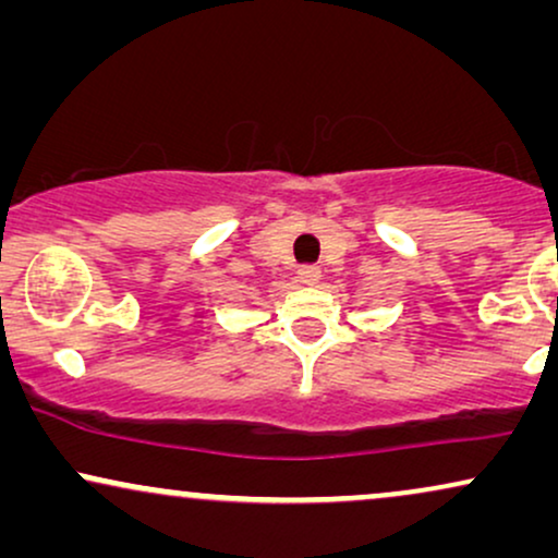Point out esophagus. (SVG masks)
Segmentation results:
<instances>
[{
  "label": "esophagus",
  "instance_id": "34e87169",
  "mask_svg": "<svg viewBox=\"0 0 558 558\" xmlns=\"http://www.w3.org/2000/svg\"><path fill=\"white\" fill-rule=\"evenodd\" d=\"M299 278H301L303 286H319L322 270H319V267H314V265H306V267H301V270H299Z\"/></svg>",
  "mask_w": 558,
  "mask_h": 558
}]
</instances>
